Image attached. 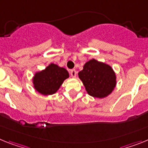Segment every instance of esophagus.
<instances>
[{
	"instance_id": "esophagus-1",
	"label": "esophagus",
	"mask_w": 148,
	"mask_h": 148,
	"mask_svg": "<svg viewBox=\"0 0 148 148\" xmlns=\"http://www.w3.org/2000/svg\"><path fill=\"white\" fill-rule=\"evenodd\" d=\"M70 74L72 77H76V76H77V71H76L74 69H72V70H71Z\"/></svg>"
}]
</instances>
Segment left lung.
I'll return each instance as SVG.
<instances>
[{
  "instance_id": "left-lung-1",
  "label": "left lung",
  "mask_w": 148,
  "mask_h": 148,
  "mask_svg": "<svg viewBox=\"0 0 148 148\" xmlns=\"http://www.w3.org/2000/svg\"><path fill=\"white\" fill-rule=\"evenodd\" d=\"M78 75L87 93L94 97H107L116 86V76L112 67L95 59L87 62Z\"/></svg>"
}]
</instances>
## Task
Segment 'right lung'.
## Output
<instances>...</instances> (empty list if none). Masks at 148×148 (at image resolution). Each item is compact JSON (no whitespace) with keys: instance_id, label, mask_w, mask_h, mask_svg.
Wrapping results in <instances>:
<instances>
[{"instance_id":"right-lung-1","label":"right lung","mask_w":148,"mask_h":148,"mask_svg":"<svg viewBox=\"0 0 148 148\" xmlns=\"http://www.w3.org/2000/svg\"><path fill=\"white\" fill-rule=\"evenodd\" d=\"M69 77L66 69L51 63L45 69L36 73L33 83L37 92L43 95H49L56 93L64 80Z\"/></svg>"}]
</instances>
